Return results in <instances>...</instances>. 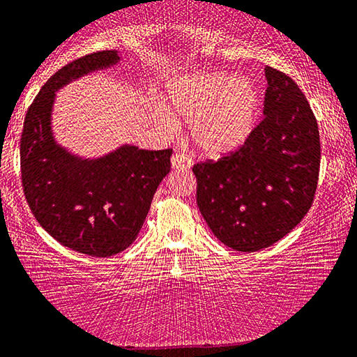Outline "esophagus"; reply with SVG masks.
Wrapping results in <instances>:
<instances>
[{
  "mask_svg": "<svg viewBox=\"0 0 357 357\" xmlns=\"http://www.w3.org/2000/svg\"><path fill=\"white\" fill-rule=\"evenodd\" d=\"M190 157L188 154H184V152H176L172 158V165L176 169H188L190 167Z\"/></svg>",
  "mask_w": 357,
  "mask_h": 357,
  "instance_id": "obj_1",
  "label": "esophagus"
}]
</instances>
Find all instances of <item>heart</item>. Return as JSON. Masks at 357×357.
<instances>
[{
    "label": "heart",
    "mask_w": 357,
    "mask_h": 357,
    "mask_svg": "<svg viewBox=\"0 0 357 357\" xmlns=\"http://www.w3.org/2000/svg\"><path fill=\"white\" fill-rule=\"evenodd\" d=\"M168 103L190 122L195 148L219 157L250 137L257 119L259 93L246 79L200 73L174 81L168 89Z\"/></svg>",
    "instance_id": "1"
}]
</instances>
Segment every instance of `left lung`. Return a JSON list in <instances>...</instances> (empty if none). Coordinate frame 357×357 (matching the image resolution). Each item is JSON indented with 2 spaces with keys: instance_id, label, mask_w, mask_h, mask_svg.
I'll return each instance as SVG.
<instances>
[{
  "instance_id": "obj_1",
  "label": "left lung",
  "mask_w": 357,
  "mask_h": 357,
  "mask_svg": "<svg viewBox=\"0 0 357 357\" xmlns=\"http://www.w3.org/2000/svg\"><path fill=\"white\" fill-rule=\"evenodd\" d=\"M264 119L238 149L197 162V205L225 246L254 252L275 245L305 218L319 178L316 117L296 82L265 68Z\"/></svg>"
}]
</instances>
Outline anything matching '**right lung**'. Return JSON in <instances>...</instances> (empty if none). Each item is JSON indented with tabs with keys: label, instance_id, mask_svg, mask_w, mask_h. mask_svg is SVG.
<instances>
[{
	"label": "right lung",
	"instance_id": "add662e5",
	"mask_svg": "<svg viewBox=\"0 0 357 357\" xmlns=\"http://www.w3.org/2000/svg\"><path fill=\"white\" fill-rule=\"evenodd\" d=\"M117 60L116 52L103 50L60 68L28 107L20 138L22 188L33 216L61 245L92 257L114 256L132 245L172 167L173 149L123 146L98 160H81L54 143L55 90Z\"/></svg>",
	"mask_w": 357,
	"mask_h": 357
}]
</instances>
